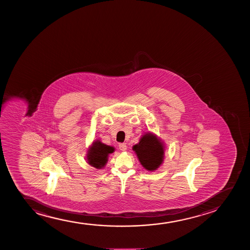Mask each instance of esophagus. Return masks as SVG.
I'll return each instance as SVG.
<instances>
[{"label": "esophagus", "mask_w": 250, "mask_h": 250, "mask_svg": "<svg viewBox=\"0 0 250 250\" xmlns=\"http://www.w3.org/2000/svg\"><path fill=\"white\" fill-rule=\"evenodd\" d=\"M118 146L121 151H126V145L125 144H119Z\"/></svg>", "instance_id": "obj_1"}]
</instances>
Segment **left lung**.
<instances>
[{
  "mask_svg": "<svg viewBox=\"0 0 250 250\" xmlns=\"http://www.w3.org/2000/svg\"><path fill=\"white\" fill-rule=\"evenodd\" d=\"M141 164L148 171L158 168L164 159V145L155 135L146 133L141 138L139 144L133 146Z\"/></svg>",
  "mask_w": 250,
  "mask_h": 250,
  "instance_id": "1",
  "label": "left lung"
}]
</instances>
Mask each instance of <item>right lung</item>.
<instances>
[{"label": "right lung", "instance_id": "right-lung-1", "mask_svg": "<svg viewBox=\"0 0 250 250\" xmlns=\"http://www.w3.org/2000/svg\"><path fill=\"white\" fill-rule=\"evenodd\" d=\"M113 152L114 148L112 146L102 144L100 141L93 142L87 153L88 164L96 168H101L105 166L108 154Z\"/></svg>", "mask_w": 250, "mask_h": 250}]
</instances>
